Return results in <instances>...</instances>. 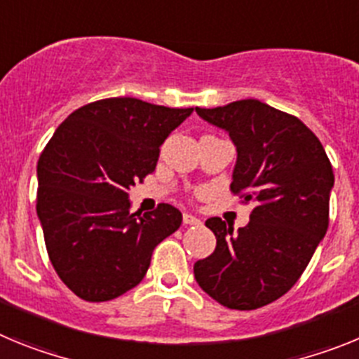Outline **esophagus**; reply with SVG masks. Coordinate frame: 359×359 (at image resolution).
<instances>
[{
	"label": "esophagus",
	"instance_id": "obj_1",
	"mask_svg": "<svg viewBox=\"0 0 359 359\" xmlns=\"http://www.w3.org/2000/svg\"><path fill=\"white\" fill-rule=\"evenodd\" d=\"M183 223L185 224H201V221H199V219L192 214H183Z\"/></svg>",
	"mask_w": 359,
	"mask_h": 359
}]
</instances>
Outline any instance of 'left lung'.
<instances>
[{"label": "left lung", "instance_id": "8db88e82", "mask_svg": "<svg viewBox=\"0 0 359 359\" xmlns=\"http://www.w3.org/2000/svg\"><path fill=\"white\" fill-rule=\"evenodd\" d=\"M196 111L236 144L230 190L253 208L237 233L221 217L207 219L217 244L194 277L221 306L259 309L297 284L325 236L332 165L306 123L255 98Z\"/></svg>", "mask_w": 359, "mask_h": 359}]
</instances>
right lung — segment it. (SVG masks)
I'll return each mask as SVG.
<instances>
[{
    "instance_id": "1",
    "label": "right lung",
    "mask_w": 359,
    "mask_h": 359,
    "mask_svg": "<svg viewBox=\"0 0 359 359\" xmlns=\"http://www.w3.org/2000/svg\"><path fill=\"white\" fill-rule=\"evenodd\" d=\"M131 97L95 100L57 128L37 161L36 208L59 278L86 302L133 290L152 250L182 226L169 203L129 212V187L156 169L160 145L192 115Z\"/></svg>"
}]
</instances>
